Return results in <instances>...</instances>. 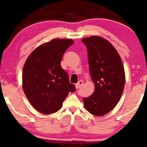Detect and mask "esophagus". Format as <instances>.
Wrapping results in <instances>:
<instances>
[{
  "instance_id": "esophagus-1",
  "label": "esophagus",
  "mask_w": 147,
  "mask_h": 147,
  "mask_svg": "<svg viewBox=\"0 0 147 147\" xmlns=\"http://www.w3.org/2000/svg\"><path fill=\"white\" fill-rule=\"evenodd\" d=\"M82 84H83V81H82V80H79L78 83L76 84V88H80V86H82Z\"/></svg>"
}]
</instances>
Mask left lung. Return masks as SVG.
<instances>
[{"label":"left lung","instance_id":"1","mask_svg":"<svg viewBox=\"0 0 147 147\" xmlns=\"http://www.w3.org/2000/svg\"><path fill=\"white\" fill-rule=\"evenodd\" d=\"M87 48L88 65L94 91L83 98L86 111L102 116L112 111L121 98L125 84V70L115 47L106 39L93 36L82 39Z\"/></svg>","mask_w":147,"mask_h":147}]
</instances>
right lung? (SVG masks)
<instances>
[{
  "instance_id": "right-lung-1",
  "label": "right lung",
  "mask_w": 147,
  "mask_h": 147,
  "mask_svg": "<svg viewBox=\"0 0 147 147\" xmlns=\"http://www.w3.org/2000/svg\"><path fill=\"white\" fill-rule=\"evenodd\" d=\"M74 43L71 39H53L35 49L26 59L22 71V88L33 107L42 114L61 109L75 86L61 66L62 58Z\"/></svg>"
}]
</instances>
